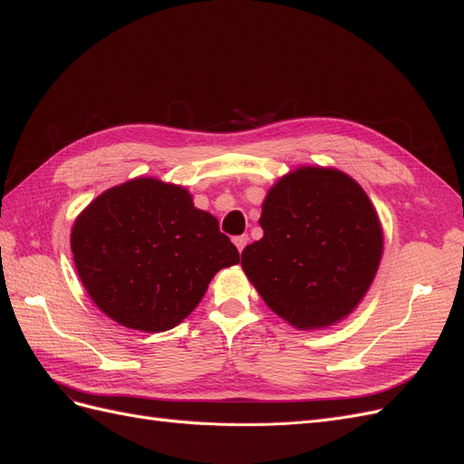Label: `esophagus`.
Here are the masks:
<instances>
[{
    "label": "esophagus",
    "mask_w": 464,
    "mask_h": 464,
    "mask_svg": "<svg viewBox=\"0 0 464 464\" xmlns=\"http://www.w3.org/2000/svg\"><path fill=\"white\" fill-rule=\"evenodd\" d=\"M233 243H235L237 248H239V253H243V248L248 243V235H237V237H233Z\"/></svg>",
    "instance_id": "esophagus-1"
}]
</instances>
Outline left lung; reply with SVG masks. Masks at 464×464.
Segmentation results:
<instances>
[{"instance_id": "left-lung-1", "label": "left lung", "mask_w": 464, "mask_h": 464, "mask_svg": "<svg viewBox=\"0 0 464 464\" xmlns=\"http://www.w3.org/2000/svg\"><path fill=\"white\" fill-rule=\"evenodd\" d=\"M264 237L241 266L264 303L299 330L348 316L372 285L382 229L363 188L336 169L299 167L268 190Z\"/></svg>"}]
</instances>
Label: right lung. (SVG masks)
I'll return each instance as SVG.
<instances>
[{"label":"right lung","mask_w":464,"mask_h":464,"mask_svg":"<svg viewBox=\"0 0 464 464\" xmlns=\"http://www.w3.org/2000/svg\"><path fill=\"white\" fill-rule=\"evenodd\" d=\"M72 253L95 305L126 328L163 333L202 301L239 250L187 188L140 177L97 196L72 229Z\"/></svg>","instance_id":"obj_1"}]
</instances>
